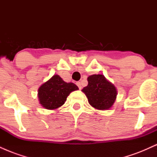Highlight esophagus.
<instances>
[{"label": "esophagus", "instance_id": "esophagus-1", "mask_svg": "<svg viewBox=\"0 0 157 157\" xmlns=\"http://www.w3.org/2000/svg\"><path fill=\"white\" fill-rule=\"evenodd\" d=\"M76 84H77V86H78V87H79V89H82V83H81L80 82H77Z\"/></svg>", "mask_w": 157, "mask_h": 157}]
</instances>
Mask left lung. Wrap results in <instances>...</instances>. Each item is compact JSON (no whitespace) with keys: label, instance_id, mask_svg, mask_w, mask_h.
I'll return each instance as SVG.
<instances>
[{"label":"left lung","instance_id":"8db88e82","mask_svg":"<svg viewBox=\"0 0 157 157\" xmlns=\"http://www.w3.org/2000/svg\"><path fill=\"white\" fill-rule=\"evenodd\" d=\"M88 86L82 91L89 103L97 110H109L116 100L117 91L112 82L103 75H93L88 77Z\"/></svg>","mask_w":157,"mask_h":157}]
</instances>
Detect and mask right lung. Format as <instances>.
Listing matches in <instances>:
<instances>
[{"label":"right lung","instance_id":"obj_1","mask_svg":"<svg viewBox=\"0 0 157 157\" xmlns=\"http://www.w3.org/2000/svg\"><path fill=\"white\" fill-rule=\"evenodd\" d=\"M78 89L75 83L66 82L59 75H55L39 87L40 104L46 109L55 110L63 105L71 92Z\"/></svg>","mask_w":157,"mask_h":157}]
</instances>
